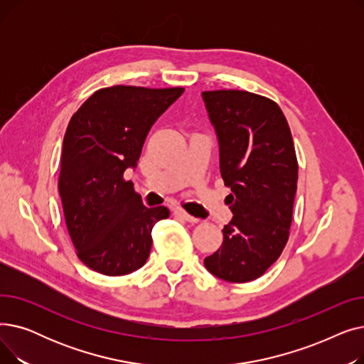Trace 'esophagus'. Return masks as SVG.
I'll list each match as a JSON object with an SVG mask.
<instances>
[{
	"label": "esophagus",
	"instance_id": "esophagus-1",
	"mask_svg": "<svg viewBox=\"0 0 364 364\" xmlns=\"http://www.w3.org/2000/svg\"><path fill=\"white\" fill-rule=\"evenodd\" d=\"M176 217H178V218H181V220H184V221H188V223H198L199 220L198 218H195V217H192L190 214H187L186 211H183V209H176Z\"/></svg>",
	"mask_w": 364,
	"mask_h": 364
}]
</instances>
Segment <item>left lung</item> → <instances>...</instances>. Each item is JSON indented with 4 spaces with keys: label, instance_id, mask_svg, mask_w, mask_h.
I'll return each mask as SVG.
<instances>
[{
    "label": "left lung",
    "instance_id": "1",
    "mask_svg": "<svg viewBox=\"0 0 364 364\" xmlns=\"http://www.w3.org/2000/svg\"><path fill=\"white\" fill-rule=\"evenodd\" d=\"M220 143V172L233 213L223 245L205 258L209 273L232 283L262 276L289 239L298 161L279 105L243 90L203 91Z\"/></svg>",
    "mask_w": 364,
    "mask_h": 364
}]
</instances>
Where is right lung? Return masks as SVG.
<instances>
[{"label": "right lung", "mask_w": 364, "mask_h": 364, "mask_svg": "<svg viewBox=\"0 0 364 364\" xmlns=\"http://www.w3.org/2000/svg\"><path fill=\"white\" fill-rule=\"evenodd\" d=\"M184 88L113 85L100 88L69 121L60 159L59 195L78 258L105 276L144 265L151 228L169 217L166 206L146 208L132 183L147 132Z\"/></svg>", "instance_id": "obj_1"}]
</instances>
